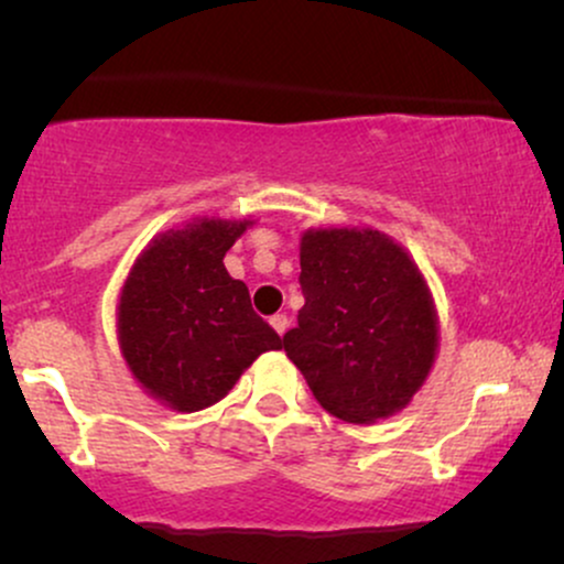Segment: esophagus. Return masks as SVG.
I'll list each match as a JSON object with an SVG mask.
<instances>
[{"mask_svg": "<svg viewBox=\"0 0 564 564\" xmlns=\"http://www.w3.org/2000/svg\"><path fill=\"white\" fill-rule=\"evenodd\" d=\"M270 326H273L275 332L283 336V334H286V328H289V318H286V315H283V313H275L273 318H270Z\"/></svg>", "mask_w": 564, "mask_h": 564, "instance_id": "1", "label": "esophagus"}]
</instances>
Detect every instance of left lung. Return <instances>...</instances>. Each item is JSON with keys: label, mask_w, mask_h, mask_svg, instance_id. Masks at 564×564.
Returning a JSON list of instances; mask_svg holds the SVG:
<instances>
[{"label": "left lung", "mask_w": 564, "mask_h": 564, "mask_svg": "<svg viewBox=\"0 0 564 564\" xmlns=\"http://www.w3.org/2000/svg\"><path fill=\"white\" fill-rule=\"evenodd\" d=\"M304 307L283 349L315 400L352 424L408 405L435 364L437 318L411 257L379 230H307Z\"/></svg>", "instance_id": "1"}]
</instances>
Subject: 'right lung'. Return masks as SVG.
<instances>
[{
    "label": "right lung",
    "mask_w": 564,
    "mask_h": 564,
    "mask_svg": "<svg viewBox=\"0 0 564 564\" xmlns=\"http://www.w3.org/2000/svg\"><path fill=\"white\" fill-rule=\"evenodd\" d=\"M246 225L198 219L164 232L121 289V355L134 379L174 411L217 403L262 352L283 347L251 310L246 283L223 264Z\"/></svg>",
    "instance_id": "1"
}]
</instances>
